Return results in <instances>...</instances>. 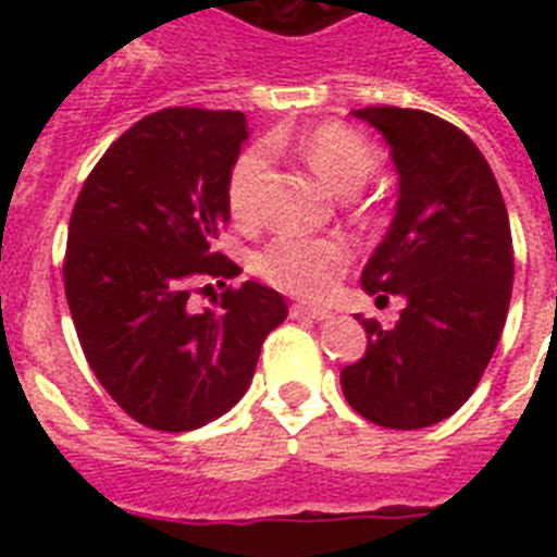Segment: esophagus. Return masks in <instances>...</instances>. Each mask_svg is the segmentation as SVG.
I'll use <instances>...</instances> for the list:
<instances>
[{
  "label": "esophagus",
  "mask_w": 557,
  "mask_h": 557,
  "mask_svg": "<svg viewBox=\"0 0 557 557\" xmlns=\"http://www.w3.org/2000/svg\"><path fill=\"white\" fill-rule=\"evenodd\" d=\"M332 309H323V307H307V304H293L289 307V318H304V321H329L332 318Z\"/></svg>",
  "instance_id": "esophagus-1"
}]
</instances>
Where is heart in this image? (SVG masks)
<instances>
[{
    "instance_id": "obj_1",
    "label": "heart",
    "mask_w": 557,
    "mask_h": 557,
    "mask_svg": "<svg viewBox=\"0 0 557 557\" xmlns=\"http://www.w3.org/2000/svg\"><path fill=\"white\" fill-rule=\"evenodd\" d=\"M282 141L270 136L264 150ZM250 147L231 164L225 178V203L239 225L262 220V191L268 181V152ZM301 159L312 166L332 189L357 191L376 170V150L371 141L343 122L314 125L298 139ZM351 264V245L337 236L282 234L270 239L256 256V273L273 287L298 298H326L339 273Z\"/></svg>"
}]
</instances>
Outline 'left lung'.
<instances>
[{
	"label": "left lung",
	"instance_id": "1",
	"mask_svg": "<svg viewBox=\"0 0 557 557\" xmlns=\"http://www.w3.org/2000/svg\"><path fill=\"white\" fill-rule=\"evenodd\" d=\"M354 116L385 136L398 170L396 218L362 287L407 307L391 329L362 321L366 357L339 385L371 424L421 430L460 410L494 357L513 287L508 209L485 156L451 122L396 106Z\"/></svg>",
	"mask_w": 557,
	"mask_h": 557
}]
</instances>
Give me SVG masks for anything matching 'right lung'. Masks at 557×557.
Wrapping results in <instances>:
<instances>
[{
    "mask_svg": "<svg viewBox=\"0 0 557 557\" xmlns=\"http://www.w3.org/2000/svg\"><path fill=\"white\" fill-rule=\"evenodd\" d=\"M245 139L239 111L150 113L102 152L72 209L63 287L77 339L108 396L150 430L189 432L228 412L287 318L282 295L256 282L203 313L188 301L209 277L239 275L214 239Z\"/></svg>",
    "mask_w": 557,
    "mask_h": 557,
    "instance_id": "add662e5",
    "label": "right lung"
}]
</instances>
